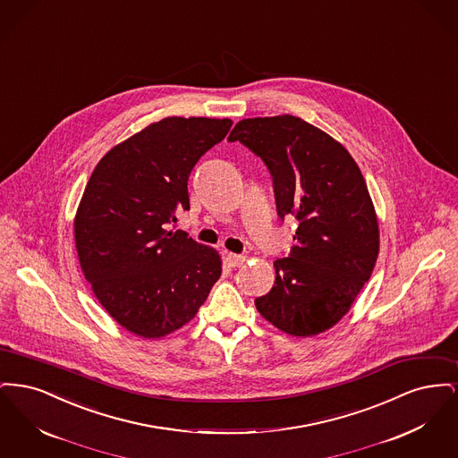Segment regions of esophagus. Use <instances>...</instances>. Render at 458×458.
Instances as JSON below:
<instances>
[{"label":"esophagus","mask_w":458,"mask_h":458,"mask_svg":"<svg viewBox=\"0 0 458 458\" xmlns=\"http://www.w3.org/2000/svg\"><path fill=\"white\" fill-rule=\"evenodd\" d=\"M226 262H228V266H230V267H239V266H242V264L245 262V256L228 252V254H226Z\"/></svg>","instance_id":"obj_1"}]
</instances>
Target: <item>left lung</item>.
Returning a JSON list of instances; mask_svg holds the SVG:
<instances>
[{
    "mask_svg": "<svg viewBox=\"0 0 458 458\" xmlns=\"http://www.w3.org/2000/svg\"><path fill=\"white\" fill-rule=\"evenodd\" d=\"M273 176L278 216L299 228L275 286L256 299L262 318L295 336L336 325L370 278L379 230L366 180L349 151L314 125L282 114L242 120L228 137Z\"/></svg>",
    "mask_w": 458,
    "mask_h": 458,
    "instance_id": "8db88e82",
    "label": "left lung"
}]
</instances>
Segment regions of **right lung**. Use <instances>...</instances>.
Masks as SVG:
<instances>
[{"instance_id": "1", "label": "right lung", "mask_w": 458, "mask_h": 458, "mask_svg": "<svg viewBox=\"0 0 458 458\" xmlns=\"http://www.w3.org/2000/svg\"><path fill=\"white\" fill-rule=\"evenodd\" d=\"M230 127L228 118H165L114 146L89 178L73 223L81 267L109 316L137 336L189 323L221 276L218 252L170 225L191 209L197 161Z\"/></svg>"}]
</instances>
